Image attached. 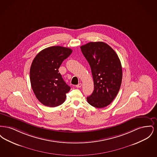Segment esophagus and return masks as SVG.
Masks as SVG:
<instances>
[{"instance_id":"1","label":"esophagus","mask_w":157,"mask_h":157,"mask_svg":"<svg viewBox=\"0 0 157 157\" xmlns=\"http://www.w3.org/2000/svg\"><path fill=\"white\" fill-rule=\"evenodd\" d=\"M81 86H82V83H78V85H76V87L78 88H81Z\"/></svg>"}]
</instances>
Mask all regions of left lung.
I'll use <instances>...</instances> for the list:
<instances>
[{
	"mask_svg": "<svg viewBox=\"0 0 157 157\" xmlns=\"http://www.w3.org/2000/svg\"><path fill=\"white\" fill-rule=\"evenodd\" d=\"M81 49L90 64L94 84V92L87 101L95 108H104L120 90L122 79L121 61L112 48L103 42H91Z\"/></svg>",
	"mask_w": 157,
	"mask_h": 157,
	"instance_id": "8db88e82",
	"label": "left lung"
}]
</instances>
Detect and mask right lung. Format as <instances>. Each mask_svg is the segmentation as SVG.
<instances>
[{"label":"right lung","mask_w":157,"mask_h":157,"mask_svg":"<svg viewBox=\"0 0 157 157\" xmlns=\"http://www.w3.org/2000/svg\"><path fill=\"white\" fill-rule=\"evenodd\" d=\"M70 48L54 46L38 53L30 69L32 90L37 99L46 106L62 104L71 90L59 72L62 62L72 53Z\"/></svg>","instance_id":"obj_1"}]
</instances>
